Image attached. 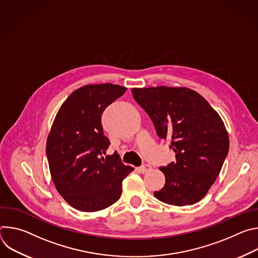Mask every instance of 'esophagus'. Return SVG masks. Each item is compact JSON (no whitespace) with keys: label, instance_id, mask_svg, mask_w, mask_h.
<instances>
[{"label":"esophagus","instance_id":"obj_1","mask_svg":"<svg viewBox=\"0 0 258 258\" xmlns=\"http://www.w3.org/2000/svg\"><path fill=\"white\" fill-rule=\"evenodd\" d=\"M138 169L140 170V172H142V173H146V172H148V171H150V170L152 169V166H151V165H149V164H144V165L140 166Z\"/></svg>","mask_w":258,"mask_h":258}]
</instances>
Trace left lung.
Here are the masks:
<instances>
[{
    "label": "left lung",
    "mask_w": 258,
    "mask_h": 258,
    "mask_svg": "<svg viewBox=\"0 0 258 258\" xmlns=\"http://www.w3.org/2000/svg\"><path fill=\"white\" fill-rule=\"evenodd\" d=\"M136 102L149 115L160 139H169L175 162L159 169L165 185L154 196L170 205L199 202L209 191L228 155L223 119L197 92L188 88H134Z\"/></svg>",
    "instance_id": "8db88e82"
}]
</instances>
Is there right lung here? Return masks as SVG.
I'll use <instances>...</instances> for the list:
<instances>
[{
  "mask_svg": "<svg viewBox=\"0 0 258 258\" xmlns=\"http://www.w3.org/2000/svg\"><path fill=\"white\" fill-rule=\"evenodd\" d=\"M126 88L88 85L71 93L61 105L47 140L46 152L54 185L64 200L80 211L94 212L115 203L122 180L134 168L121 162L104 136L101 115Z\"/></svg>",
  "mask_w": 258,
  "mask_h": 258,
  "instance_id": "1",
  "label": "right lung"
}]
</instances>
